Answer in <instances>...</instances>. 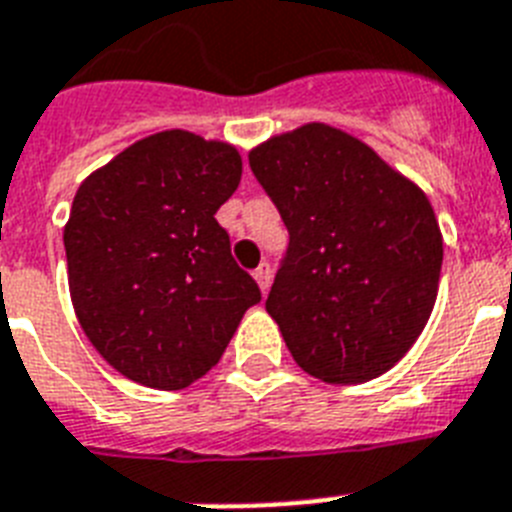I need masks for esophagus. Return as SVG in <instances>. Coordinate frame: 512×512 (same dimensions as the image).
I'll list each match as a JSON object with an SVG mask.
<instances>
[{"mask_svg": "<svg viewBox=\"0 0 512 512\" xmlns=\"http://www.w3.org/2000/svg\"><path fill=\"white\" fill-rule=\"evenodd\" d=\"M252 276H255V281H257V286H260V291H268L270 289V265L268 263H263V265H257L255 268V273H252Z\"/></svg>", "mask_w": 512, "mask_h": 512, "instance_id": "1", "label": "esophagus"}]
</instances>
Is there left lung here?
Wrapping results in <instances>:
<instances>
[{
	"mask_svg": "<svg viewBox=\"0 0 512 512\" xmlns=\"http://www.w3.org/2000/svg\"><path fill=\"white\" fill-rule=\"evenodd\" d=\"M249 166L289 229L265 309L294 362L333 385L385 375L437 299L442 234L427 195L322 122L265 140Z\"/></svg>",
	"mask_w": 512,
	"mask_h": 512,
	"instance_id": "left-lung-1",
	"label": "left lung"
}]
</instances>
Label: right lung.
Returning <instances> with one entry per match:
<instances>
[{
	"label": "right lung",
	"instance_id": "obj_1",
	"mask_svg": "<svg viewBox=\"0 0 512 512\" xmlns=\"http://www.w3.org/2000/svg\"><path fill=\"white\" fill-rule=\"evenodd\" d=\"M242 179L234 145L143 137L85 179L64 226L70 296L98 354L145 388L216 367L260 289L216 221Z\"/></svg>",
	"mask_w": 512,
	"mask_h": 512
}]
</instances>
